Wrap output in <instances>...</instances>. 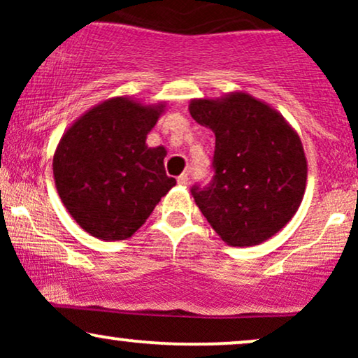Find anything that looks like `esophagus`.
I'll use <instances>...</instances> for the list:
<instances>
[{
  "instance_id": "34e87169",
  "label": "esophagus",
  "mask_w": 358,
  "mask_h": 358,
  "mask_svg": "<svg viewBox=\"0 0 358 358\" xmlns=\"http://www.w3.org/2000/svg\"><path fill=\"white\" fill-rule=\"evenodd\" d=\"M176 182H178V185H182V187H187L188 185V173H182L176 178Z\"/></svg>"
}]
</instances>
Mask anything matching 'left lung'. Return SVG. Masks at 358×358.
I'll return each instance as SVG.
<instances>
[{
  "mask_svg": "<svg viewBox=\"0 0 358 358\" xmlns=\"http://www.w3.org/2000/svg\"><path fill=\"white\" fill-rule=\"evenodd\" d=\"M188 110L215 134V176L203 190L192 188L196 207L229 245L271 239L305 195L308 162L299 134L276 109L242 90L192 99Z\"/></svg>",
  "mask_w": 358,
  "mask_h": 358,
  "instance_id": "left-lung-1",
  "label": "left lung"
}]
</instances>
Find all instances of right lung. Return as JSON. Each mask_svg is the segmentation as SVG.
<instances>
[{"label":"right lung","instance_id":"right-lung-1","mask_svg":"<svg viewBox=\"0 0 358 358\" xmlns=\"http://www.w3.org/2000/svg\"><path fill=\"white\" fill-rule=\"evenodd\" d=\"M165 109L166 102L110 97L62 134L52 165L57 192L72 219L92 237H131L176 185L163 165L165 146L146 145Z\"/></svg>","mask_w":358,"mask_h":358}]
</instances>
